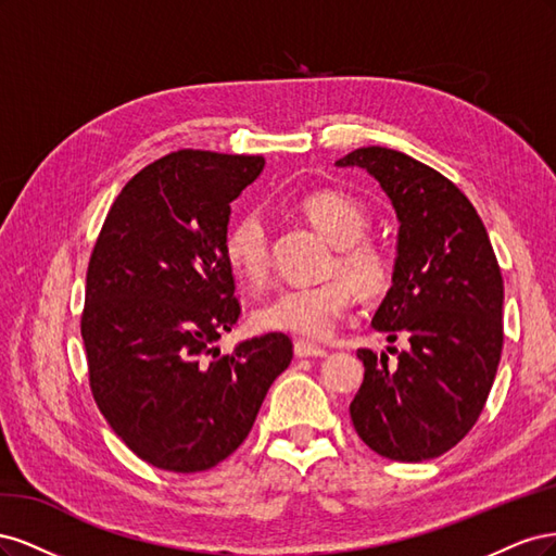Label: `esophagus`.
Returning <instances> with one entry per match:
<instances>
[{
  "mask_svg": "<svg viewBox=\"0 0 556 556\" xmlns=\"http://www.w3.org/2000/svg\"><path fill=\"white\" fill-rule=\"evenodd\" d=\"M294 355L296 357H327V350L313 345L308 341H296L294 343Z\"/></svg>",
  "mask_w": 556,
  "mask_h": 556,
  "instance_id": "obj_1",
  "label": "esophagus"
}]
</instances>
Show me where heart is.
<instances>
[{
  "mask_svg": "<svg viewBox=\"0 0 556 556\" xmlns=\"http://www.w3.org/2000/svg\"><path fill=\"white\" fill-rule=\"evenodd\" d=\"M301 211L323 237L339 248L336 268L352 277L366 294H378L390 282V260L374 241L362 239L368 229V211L355 197L317 190L301 199ZM225 257L233 274L257 288L268 276V229L260 211H245L231 223L225 237ZM357 290L343 276L278 290L262 304L252 323L264 331H285L301 339L323 341L352 308Z\"/></svg>",
  "mask_w": 556,
  "mask_h": 556,
  "instance_id": "heart-1",
  "label": "heart"
}]
</instances>
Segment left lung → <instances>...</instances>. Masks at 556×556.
Instances as JSON below:
<instances>
[{
    "mask_svg": "<svg viewBox=\"0 0 556 556\" xmlns=\"http://www.w3.org/2000/svg\"><path fill=\"white\" fill-rule=\"evenodd\" d=\"M336 166H359L392 201V288L371 327L410 343L392 364L384 352L357 350L364 382L352 425L380 457H441L476 425L501 359L503 278L490 237L457 185L410 155L368 146Z\"/></svg>",
    "mask_w": 556,
    "mask_h": 556,
    "instance_id": "left-lung-1",
    "label": "left lung"
}]
</instances>
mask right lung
I'll list each match as a JSON object with an SVG mask.
<instances>
[{"instance_id": "right-lung-1", "label": "right lung", "mask_w": 556, "mask_h": 556, "mask_svg": "<svg viewBox=\"0 0 556 556\" xmlns=\"http://www.w3.org/2000/svg\"><path fill=\"white\" fill-rule=\"evenodd\" d=\"M264 169L260 155L178 150L134 176L94 243L80 333L92 396L111 429L174 473L227 459L292 362L271 331L220 355L241 315L225 257L231 201Z\"/></svg>"}]
</instances>
